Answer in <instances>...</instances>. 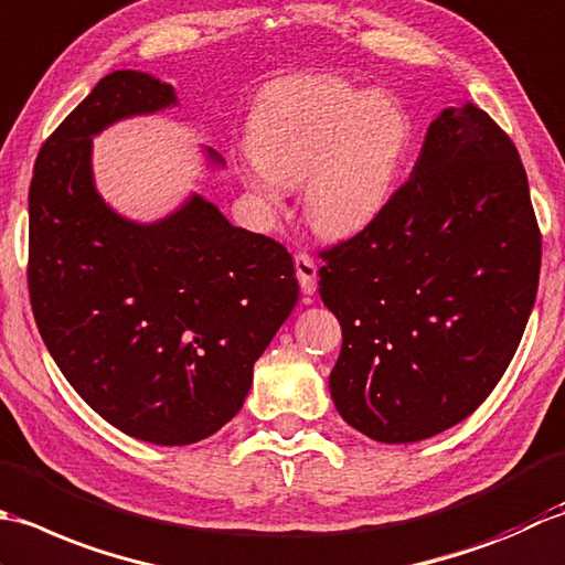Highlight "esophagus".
Listing matches in <instances>:
<instances>
[{"label":"esophagus","instance_id":"34e87169","mask_svg":"<svg viewBox=\"0 0 565 565\" xmlns=\"http://www.w3.org/2000/svg\"><path fill=\"white\" fill-rule=\"evenodd\" d=\"M295 273L299 287H302L305 295L317 292V263L309 253H297L295 256Z\"/></svg>","mask_w":565,"mask_h":565}]
</instances>
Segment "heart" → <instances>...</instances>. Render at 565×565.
<instances>
[{"instance_id": "1", "label": "heart", "mask_w": 565, "mask_h": 565, "mask_svg": "<svg viewBox=\"0 0 565 565\" xmlns=\"http://www.w3.org/2000/svg\"><path fill=\"white\" fill-rule=\"evenodd\" d=\"M414 146L407 107L387 92L331 75H297L263 92L248 119L244 170L263 206L305 180V214L319 234L363 232L395 198Z\"/></svg>"}]
</instances>
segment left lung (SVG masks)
<instances>
[{
	"mask_svg": "<svg viewBox=\"0 0 565 565\" xmlns=\"http://www.w3.org/2000/svg\"><path fill=\"white\" fill-rule=\"evenodd\" d=\"M319 256L341 417L385 444L454 427L500 383L536 299L541 232L512 138L473 105L444 109L385 212Z\"/></svg>",
	"mask_w": 565,
	"mask_h": 565,
	"instance_id": "left-lung-1",
	"label": "left lung"
}]
</instances>
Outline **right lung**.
I'll use <instances>...</instances> for the list:
<instances>
[{
	"label": "right lung",
	"mask_w": 565,
	"mask_h": 565,
	"mask_svg": "<svg viewBox=\"0 0 565 565\" xmlns=\"http://www.w3.org/2000/svg\"><path fill=\"white\" fill-rule=\"evenodd\" d=\"M168 105L170 85L117 71L45 138L29 188L26 275L43 343L75 393L124 434L185 446L244 405L253 363L299 287L282 244L232 226L200 194L156 224L102 202L92 136Z\"/></svg>",
	"instance_id": "add662e5"
}]
</instances>
